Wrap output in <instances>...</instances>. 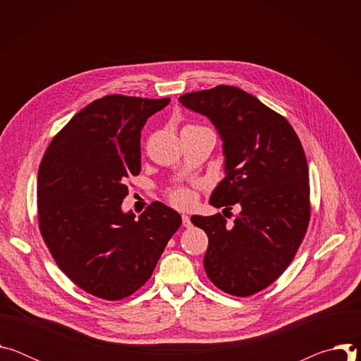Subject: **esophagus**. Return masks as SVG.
<instances>
[{
  "label": "esophagus",
  "instance_id": "esophagus-1",
  "mask_svg": "<svg viewBox=\"0 0 361 361\" xmlns=\"http://www.w3.org/2000/svg\"><path fill=\"white\" fill-rule=\"evenodd\" d=\"M181 219H183V226H184V227H187V228H188V227H191V226H192V224H191V220H190V217H188L187 214H183V216H181Z\"/></svg>",
  "mask_w": 361,
  "mask_h": 361
}]
</instances>
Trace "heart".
<instances>
[{
  "label": "heart",
  "instance_id": "obj_1",
  "mask_svg": "<svg viewBox=\"0 0 361 361\" xmlns=\"http://www.w3.org/2000/svg\"><path fill=\"white\" fill-rule=\"evenodd\" d=\"M170 201L178 209H188L194 202V195L190 190L178 188L170 194Z\"/></svg>",
  "mask_w": 361,
  "mask_h": 361
}]
</instances>
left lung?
I'll return each instance as SVG.
<instances>
[{
  "label": "left lung",
  "mask_w": 361,
  "mask_h": 361,
  "mask_svg": "<svg viewBox=\"0 0 361 361\" xmlns=\"http://www.w3.org/2000/svg\"><path fill=\"white\" fill-rule=\"evenodd\" d=\"M181 104L207 117L223 141L224 178L210 197L216 209L192 216L209 237L204 269L220 290L247 297L270 286L288 267L310 220L308 167L288 121L254 95L219 85L181 95ZM224 213V212H223Z\"/></svg>",
  "instance_id": "obj_1"
}]
</instances>
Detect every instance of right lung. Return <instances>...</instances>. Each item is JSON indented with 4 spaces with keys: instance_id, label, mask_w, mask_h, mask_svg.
Returning <instances> with one entry per match:
<instances>
[{
    "instance_id": "obj_1",
    "label": "right lung",
    "mask_w": 361,
    "mask_h": 361,
    "mask_svg": "<svg viewBox=\"0 0 361 361\" xmlns=\"http://www.w3.org/2000/svg\"><path fill=\"white\" fill-rule=\"evenodd\" d=\"M170 98L106 95L53 138L37 180L42 238L57 266L82 290L121 300L152 274L181 216L156 201L124 213L127 178L141 170V130Z\"/></svg>"
}]
</instances>
